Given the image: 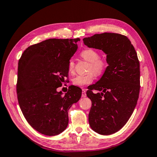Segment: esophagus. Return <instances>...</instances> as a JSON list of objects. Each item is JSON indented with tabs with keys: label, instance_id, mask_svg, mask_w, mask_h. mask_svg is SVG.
<instances>
[{
	"label": "esophagus",
	"instance_id": "1",
	"mask_svg": "<svg viewBox=\"0 0 157 157\" xmlns=\"http://www.w3.org/2000/svg\"><path fill=\"white\" fill-rule=\"evenodd\" d=\"M86 96V90L85 89H82V98H85Z\"/></svg>",
	"mask_w": 157,
	"mask_h": 157
}]
</instances>
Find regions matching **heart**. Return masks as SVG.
Wrapping results in <instances>:
<instances>
[{"label":"heart","mask_w":157,"mask_h":157,"mask_svg":"<svg viewBox=\"0 0 157 157\" xmlns=\"http://www.w3.org/2000/svg\"><path fill=\"white\" fill-rule=\"evenodd\" d=\"M80 56L84 60L90 63L89 68V73L87 75H79L73 78V84L77 86L83 87L91 84L94 79V75H100L105 72L107 68L106 61L100 58L99 52L94 49H85L80 53ZM68 70L70 73L75 71V62L73 59L69 60Z\"/></svg>","instance_id":"1"}]
</instances>
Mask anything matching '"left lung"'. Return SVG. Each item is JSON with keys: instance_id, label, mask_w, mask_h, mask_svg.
<instances>
[{"instance_id": "obj_1", "label": "left lung", "mask_w": 157, "mask_h": 157, "mask_svg": "<svg viewBox=\"0 0 157 157\" xmlns=\"http://www.w3.org/2000/svg\"><path fill=\"white\" fill-rule=\"evenodd\" d=\"M83 41L89 48L102 50L108 63L101 78L86 92L92 102L90 127L101 135L112 134L127 123L137 104L140 91L137 53L129 39L120 34H95ZM92 90L101 93L94 94Z\"/></svg>"}]
</instances>
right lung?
<instances>
[{"instance_id": "obj_1", "label": "right lung", "mask_w": 157, "mask_h": 157, "mask_svg": "<svg viewBox=\"0 0 157 157\" xmlns=\"http://www.w3.org/2000/svg\"><path fill=\"white\" fill-rule=\"evenodd\" d=\"M79 41V38L47 39L28 47L18 61V104L28 123L46 136L64 131L69 109L82 96V89L74 85L64 95L57 91L68 77V62Z\"/></svg>"}]
</instances>
